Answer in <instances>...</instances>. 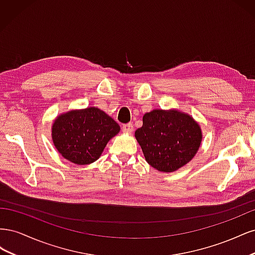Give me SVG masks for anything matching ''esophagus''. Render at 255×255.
I'll list each match as a JSON object with an SVG mask.
<instances>
[{
    "instance_id": "34e87169",
    "label": "esophagus",
    "mask_w": 255,
    "mask_h": 255,
    "mask_svg": "<svg viewBox=\"0 0 255 255\" xmlns=\"http://www.w3.org/2000/svg\"><path fill=\"white\" fill-rule=\"evenodd\" d=\"M122 129L127 133H132L133 132V125L132 123H127V125H123Z\"/></svg>"
}]
</instances>
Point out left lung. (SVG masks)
<instances>
[{
    "mask_svg": "<svg viewBox=\"0 0 255 255\" xmlns=\"http://www.w3.org/2000/svg\"><path fill=\"white\" fill-rule=\"evenodd\" d=\"M143 156L160 172H173L194 158L202 141V130L192 116L179 110H153L135 130Z\"/></svg>",
    "mask_w": 255,
    "mask_h": 255,
    "instance_id": "left-lung-1",
    "label": "left lung"
}]
</instances>
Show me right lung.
I'll return each mask as SVG.
<instances>
[{
  "label": "right lung",
  "instance_id": "right-lung-1",
  "mask_svg": "<svg viewBox=\"0 0 255 255\" xmlns=\"http://www.w3.org/2000/svg\"><path fill=\"white\" fill-rule=\"evenodd\" d=\"M52 141L59 154L75 165H89L101 156L120 127L98 107L72 110L53 121Z\"/></svg>",
  "mask_w": 255,
  "mask_h": 255
}]
</instances>
